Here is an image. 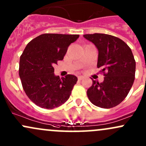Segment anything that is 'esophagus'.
Instances as JSON below:
<instances>
[{"mask_svg": "<svg viewBox=\"0 0 146 146\" xmlns=\"http://www.w3.org/2000/svg\"><path fill=\"white\" fill-rule=\"evenodd\" d=\"M84 79V77L83 76H79L78 77V80H83Z\"/></svg>", "mask_w": 146, "mask_h": 146, "instance_id": "obj_1", "label": "esophagus"}]
</instances>
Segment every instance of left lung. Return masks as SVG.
I'll use <instances>...</instances> for the list:
<instances>
[{
	"label": "left lung",
	"instance_id": "obj_1",
	"mask_svg": "<svg viewBox=\"0 0 146 146\" xmlns=\"http://www.w3.org/2000/svg\"><path fill=\"white\" fill-rule=\"evenodd\" d=\"M83 36L97 48V67L105 76L101 83L93 80L87 96L97 107H116L127 96L135 78L136 62L132 50L123 40L112 35L95 33Z\"/></svg>",
	"mask_w": 146,
	"mask_h": 146
}]
</instances>
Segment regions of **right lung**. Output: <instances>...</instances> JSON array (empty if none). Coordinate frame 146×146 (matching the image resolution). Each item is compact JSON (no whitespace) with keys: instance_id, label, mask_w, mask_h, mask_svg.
<instances>
[{"instance_id":"add662e5","label":"right lung","mask_w":146,"mask_h":146,"mask_svg":"<svg viewBox=\"0 0 146 146\" xmlns=\"http://www.w3.org/2000/svg\"><path fill=\"white\" fill-rule=\"evenodd\" d=\"M79 35L43 34L27 44L19 62V77L26 95L35 105L52 110L69 98L78 78H60L54 65L62 60L68 46Z\"/></svg>"}]
</instances>
